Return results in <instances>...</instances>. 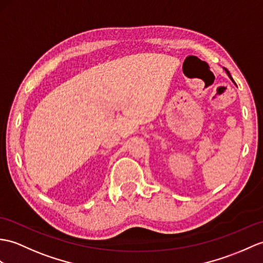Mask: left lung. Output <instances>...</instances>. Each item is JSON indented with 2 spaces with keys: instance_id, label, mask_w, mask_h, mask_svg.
<instances>
[{
  "instance_id": "8db88e82",
  "label": "left lung",
  "mask_w": 263,
  "mask_h": 263,
  "mask_svg": "<svg viewBox=\"0 0 263 263\" xmlns=\"http://www.w3.org/2000/svg\"><path fill=\"white\" fill-rule=\"evenodd\" d=\"M224 70H225V71H227V74H228V75H229V77H230V78L232 79V82H233V83H234V81H233V78H232V77H231V75H230V71H229V70H228L227 68H224Z\"/></svg>"
}]
</instances>
